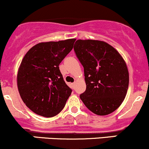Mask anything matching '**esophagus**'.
I'll use <instances>...</instances> for the list:
<instances>
[{"instance_id":"1","label":"esophagus","mask_w":149,"mask_h":149,"mask_svg":"<svg viewBox=\"0 0 149 149\" xmlns=\"http://www.w3.org/2000/svg\"><path fill=\"white\" fill-rule=\"evenodd\" d=\"M75 85H76V82H75V83H72V86H73V88H74V87H75Z\"/></svg>"}]
</instances>
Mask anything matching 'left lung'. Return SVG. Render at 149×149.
Instances as JSON below:
<instances>
[{"mask_svg":"<svg viewBox=\"0 0 149 149\" xmlns=\"http://www.w3.org/2000/svg\"><path fill=\"white\" fill-rule=\"evenodd\" d=\"M73 48L84 68L86 90L80 97L85 107L98 116L115 111L125 98L129 85L125 61L102 40L79 39Z\"/></svg>","mask_w":149,"mask_h":149,"instance_id":"8db88e82","label":"left lung"}]
</instances>
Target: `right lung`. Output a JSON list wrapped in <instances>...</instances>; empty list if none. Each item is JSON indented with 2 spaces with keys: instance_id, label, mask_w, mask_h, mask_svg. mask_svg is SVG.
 Listing matches in <instances>:
<instances>
[{
  "instance_id": "add662e5",
  "label": "right lung",
  "mask_w": 149,
  "mask_h": 149,
  "mask_svg": "<svg viewBox=\"0 0 149 149\" xmlns=\"http://www.w3.org/2000/svg\"><path fill=\"white\" fill-rule=\"evenodd\" d=\"M75 38L42 42L28 51L18 69L17 82L22 101L32 111L51 118L64 109L72 90L59 65L73 47Z\"/></svg>"
}]
</instances>
